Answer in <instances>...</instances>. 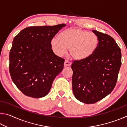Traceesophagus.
Masks as SVG:
<instances>
[{
    "label": "esophagus",
    "mask_w": 127,
    "mask_h": 127,
    "mask_svg": "<svg viewBox=\"0 0 127 127\" xmlns=\"http://www.w3.org/2000/svg\"><path fill=\"white\" fill-rule=\"evenodd\" d=\"M72 63H70V62H69L67 60H65V62H64V66H70L71 65Z\"/></svg>",
    "instance_id": "34e87169"
}]
</instances>
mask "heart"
<instances>
[{
  "label": "heart",
  "mask_w": 127,
  "mask_h": 127,
  "mask_svg": "<svg viewBox=\"0 0 127 127\" xmlns=\"http://www.w3.org/2000/svg\"><path fill=\"white\" fill-rule=\"evenodd\" d=\"M99 44L97 36L78 28H70L64 30L59 38L51 40L53 50L58 55L62 56L69 49L70 55L77 61L87 59L95 53Z\"/></svg>",
  "instance_id": "heart-1"
}]
</instances>
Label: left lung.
I'll return each instance as SVG.
<instances>
[{
  "instance_id": "left-lung-1",
  "label": "left lung",
  "mask_w": 127,
  "mask_h": 127,
  "mask_svg": "<svg viewBox=\"0 0 127 127\" xmlns=\"http://www.w3.org/2000/svg\"><path fill=\"white\" fill-rule=\"evenodd\" d=\"M92 32L99 40L93 55L72 64V89L77 100L94 104L110 94L116 85L122 64V54L114 39L96 30Z\"/></svg>"
}]
</instances>
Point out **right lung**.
<instances>
[{"mask_svg": "<svg viewBox=\"0 0 127 127\" xmlns=\"http://www.w3.org/2000/svg\"><path fill=\"white\" fill-rule=\"evenodd\" d=\"M65 26L29 27L14 37L9 53V72L25 95L33 98L47 95L63 70L64 59L54 53L51 40Z\"/></svg>", "mask_w": 127, "mask_h": 127, "instance_id": "add662e5", "label": "right lung"}]
</instances>
